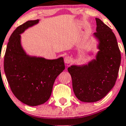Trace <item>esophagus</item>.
Returning a JSON list of instances; mask_svg holds the SVG:
<instances>
[{
    "label": "esophagus",
    "mask_w": 126,
    "mask_h": 126,
    "mask_svg": "<svg viewBox=\"0 0 126 126\" xmlns=\"http://www.w3.org/2000/svg\"><path fill=\"white\" fill-rule=\"evenodd\" d=\"M64 61H65V63L66 64H70V63H71L73 61V60H72V58L70 56H67L64 59Z\"/></svg>",
    "instance_id": "1"
}]
</instances>
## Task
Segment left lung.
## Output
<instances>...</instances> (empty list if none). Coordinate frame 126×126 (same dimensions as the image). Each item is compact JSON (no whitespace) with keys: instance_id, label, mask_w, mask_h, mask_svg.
Wrapping results in <instances>:
<instances>
[{"instance_id":"left-lung-1","label":"left lung","mask_w":126,"mask_h":126,"mask_svg":"<svg viewBox=\"0 0 126 126\" xmlns=\"http://www.w3.org/2000/svg\"><path fill=\"white\" fill-rule=\"evenodd\" d=\"M99 41L96 60L88 65H72L68 71L72 77L74 93L83 102H94L106 96L114 87L118 77L121 54L115 35L100 19L96 18Z\"/></svg>"}]
</instances>
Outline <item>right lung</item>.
I'll return each instance as SVG.
<instances>
[{"mask_svg":"<svg viewBox=\"0 0 126 126\" xmlns=\"http://www.w3.org/2000/svg\"><path fill=\"white\" fill-rule=\"evenodd\" d=\"M39 19L21 24L11 35L5 53L4 68L10 89L20 102L37 106L47 102L56 78L65 69L63 58L46 60L31 57L22 49L20 33L37 24Z\"/></svg>","mask_w":126,"mask_h":126,"instance_id":"obj_1","label":"right lung"}]
</instances>
